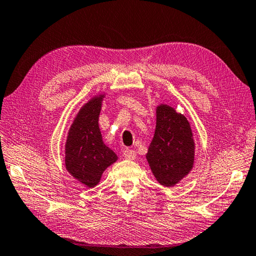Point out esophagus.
<instances>
[{
    "instance_id": "34e87169",
    "label": "esophagus",
    "mask_w": 256,
    "mask_h": 256,
    "mask_svg": "<svg viewBox=\"0 0 256 256\" xmlns=\"http://www.w3.org/2000/svg\"><path fill=\"white\" fill-rule=\"evenodd\" d=\"M124 158L127 160H135L136 158V152L132 150H124Z\"/></svg>"
}]
</instances>
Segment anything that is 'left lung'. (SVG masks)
I'll return each mask as SVG.
<instances>
[{
    "instance_id": "1",
    "label": "left lung",
    "mask_w": 256,
    "mask_h": 256,
    "mask_svg": "<svg viewBox=\"0 0 256 256\" xmlns=\"http://www.w3.org/2000/svg\"><path fill=\"white\" fill-rule=\"evenodd\" d=\"M146 158L156 180L164 186H176L194 168V142L190 124L174 108L160 104L156 109L155 134Z\"/></svg>"
}]
</instances>
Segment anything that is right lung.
<instances>
[{
    "label": "right lung",
    "mask_w": 256,
    "mask_h": 256,
    "mask_svg": "<svg viewBox=\"0 0 256 256\" xmlns=\"http://www.w3.org/2000/svg\"><path fill=\"white\" fill-rule=\"evenodd\" d=\"M103 96L91 98L80 108L72 124L65 145L66 170L88 188L96 186L104 170L118 158L104 145L98 128Z\"/></svg>",
    "instance_id": "add662e5"
}]
</instances>
